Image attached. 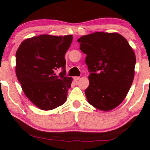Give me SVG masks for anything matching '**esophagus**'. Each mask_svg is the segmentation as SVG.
Here are the masks:
<instances>
[{
    "label": "esophagus",
    "instance_id": "34e87169",
    "mask_svg": "<svg viewBox=\"0 0 150 150\" xmlns=\"http://www.w3.org/2000/svg\"><path fill=\"white\" fill-rule=\"evenodd\" d=\"M80 77H74V80H75V82H77V80H80Z\"/></svg>",
    "mask_w": 150,
    "mask_h": 150
}]
</instances>
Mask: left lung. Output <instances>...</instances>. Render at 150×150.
Returning a JSON list of instances; mask_svg holds the SVG:
<instances>
[{"label":"left lung","instance_id":"8db88e82","mask_svg":"<svg viewBox=\"0 0 150 150\" xmlns=\"http://www.w3.org/2000/svg\"><path fill=\"white\" fill-rule=\"evenodd\" d=\"M92 73L85 95L89 104L108 111L123 102L135 75V54L126 39L116 32H94L77 39ZM98 73L97 74L96 72Z\"/></svg>","mask_w":150,"mask_h":150}]
</instances>
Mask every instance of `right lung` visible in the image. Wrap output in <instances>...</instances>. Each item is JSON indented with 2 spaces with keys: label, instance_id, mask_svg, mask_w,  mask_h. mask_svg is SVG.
<instances>
[{
  "label": "right lung",
  "instance_id": "1",
  "mask_svg": "<svg viewBox=\"0 0 150 150\" xmlns=\"http://www.w3.org/2000/svg\"><path fill=\"white\" fill-rule=\"evenodd\" d=\"M72 42L73 35L43 34L25 39L17 50L18 80L26 97L40 109H54L66 101L73 78L65 75V55ZM61 67L64 71L57 75Z\"/></svg>",
  "mask_w": 150,
  "mask_h": 150
}]
</instances>
